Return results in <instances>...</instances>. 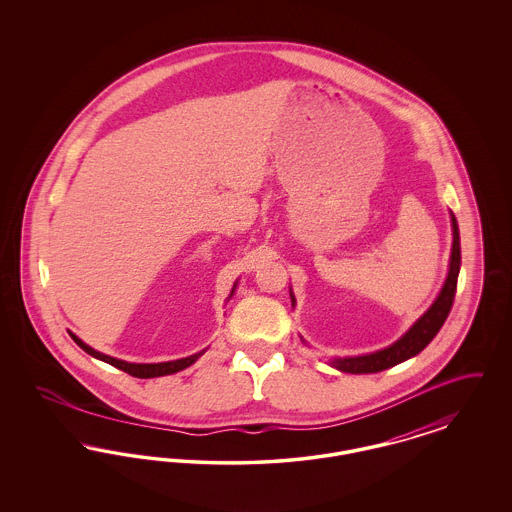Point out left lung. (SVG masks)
<instances>
[{
	"label": "left lung",
	"instance_id": "obj_1",
	"mask_svg": "<svg viewBox=\"0 0 512 512\" xmlns=\"http://www.w3.org/2000/svg\"><path fill=\"white\" fill-rule=\"evenodd\" d=\"M451 224H453V249H451V263H449V274L447 280L441 288L438 299L434 305L424 313V317L418 318L414 322L413 328L401 338L395 341L390 347L363 355V357H349V359H336L332 365L336 366L341 372H351V374H370V372H380L390 366L399 365L414 355H418L430 341L436 338L439 328L443 326L445 318L449 317L453 299L457 292V278L461 270V238H459V226L457 219L451 213Z\"/></svg>",
	"mask_w": 512,
	"mask_h": 512
}]
</instances>
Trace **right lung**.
<instances>
[{
	"mask_svg": "<svg viewBox=\"0 0 512 512\" xmlns=\"http://www.w3.org/2000/svg\"><path fill=\"white\" fill-rule=\"evenodd\" d=\"M234 292V290H232ZM232 295V293H230ZM71 334V332H69ZM71 338L76 341V345L78 347H82L88 355H92V357H96L99 361H103V363H109L111 366H115V368H119L122 372H126V374H130V376H134V378H157V376H167V374H174V372H178V370H184V368H188L190 365H194L195 361L199 359V355L203 353H195L192 357H186V359H178V361H171V363H157V365H134V363H124V361H119V359H113V357H109V355H103V353H99L96 349H92L90 345H86L84 341L78 340L74 334H71Z\"/></svg>",
	"mask_w": 512,
	"mask_h": 512,
	"instance_id": "1",
	"label": "right lung"
}]
</instances>
